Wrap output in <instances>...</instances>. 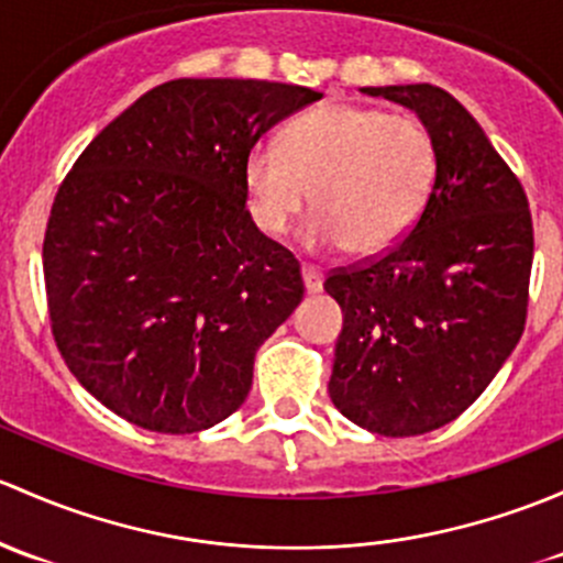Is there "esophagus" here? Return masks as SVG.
Segmentation results:
<instances>
[{
	"instance_id": "esophagus-1",
	"label": "esophagus",
	"mask_w": 563,
	"mask_h": 563,
	"mask_svg": "<svg viewBox=\"0 0 563 563\" xmlns=\"http://www.w3.org/2000/svg\"><path fill=\"white\" fill-rule=\"evenodd\" d=\"M300 276H303V287L309 295H317L322 289V274L317 268H311V265H303V271H300Z\"/></svg>"
}]
</instances>
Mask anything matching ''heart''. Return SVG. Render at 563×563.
<instances>
[{
  "label": "heart",
  "instance_id": "b5f03b06",
  "mask_svg": "<svg viewBox=\"0 0 563 563\" xmlns=\"http://www.w3.org/2000/svg\"><path fill=\"white\" fill-rule=\"evenodd\" d=\"M433 181L437 143L420 119L352 102L300 115L282 148L254 146L243 159L249 217L265 235L287 233L311 195L306 246H350L357 257H379L407 239Z\"/></svg>",
  "mask_w": 563,
  "mask_h": 563
}]
</instances>
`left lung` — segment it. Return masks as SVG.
<instances>
[{
    "label": "left lung",
    "mask_w": 563,
    "mask_h": 563,
    "mask_svg": "<svg viewBox=\"0 0 563 563\" xmlns=\"http://www.w3.org/2000/svg\"><path fill=\"white\" fill-rule=\"evenodd\" d=\"M361 91L415 110L437 143V181L390 254L324 279L344 311L328 393L371 433L417 437L472 407L518 346L534 228L520 181L450 91Z\"/></svg>",
    "instance_id": "left-lung-1"
}]
</instances>
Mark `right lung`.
<instances>
[{"label":"right lung","instance_id":"1","mask_svg":"<svg viewBox=\"0 0 563 563\" xmlns=\"http://www.w3.org/2000/svg\"><path fill=\"white\" fill-rule=\"evenodd\" d=\"M320 91L178 78L86 146L43 243L56 346L110 411L197 433L246 401L260 344L298 309L300 265L246 211L243 159Z\"/></svg>","mask_w":563,"mask_h":563}]
</instances>
